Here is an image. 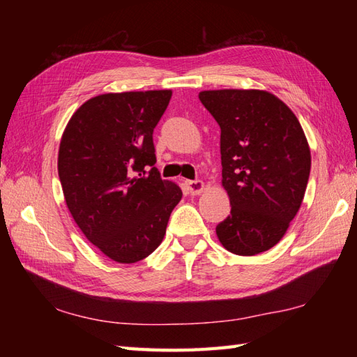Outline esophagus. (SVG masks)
I'll return each instance as SVG.
<instances>
[{"label":"esophagus","mask_w":357,"mask_h":357,"mask_svg":"<svg viewBox=\"0 0 357 357\" xmlns=\"http://www.w3.org/2000/svg\"><path fill=\"white\" fill-rule=\"evenodd\" d=\"M185 185H187V190L190 192L192 196L199 195V193H202V190H204V183H202V181H199V179H196V181H185Z\"/></svg>","instance_id":"obj_1"}]
</instances>
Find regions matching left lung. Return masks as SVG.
Instances as JSON below:
<instances>
[{"instance_id":"left-lung-1","label":"left lung","mask_w":357,"mask_h":357,"mask_svg":"<svg viewBox=\"0 0 357 357\" xmlns=\"http://www.w3.org/2000/svg\"><path fill=\"white\" fill-rule=\"evenodd\" d=\"M199 100L221 127L222 185L230 215L216 225L229 252L255 256L282 239L308 184L312 155L287 105L264 90H206Z\"/></svg>"}]
</instances>
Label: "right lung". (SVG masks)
I'll return each mask as SVG.
<instances>
[{
	"mask_svg": "<svg viewBox=\"0 0 357 357\" xmlns=\"http://www.w3.org/2000/svg\"><path fill=\"white\" fill-rule=\"evenodd\" d=\"M170 98V90L95 96L73 113L59 144L58 174L75 222L121 264L155 252L183 198L155 167L153 130Z\"/></svg>",
	"mask_w": 357,
	"mask_h": 357,
	"instance_id": "add662e5",
	"label": "right lung"
}]
</instances>
